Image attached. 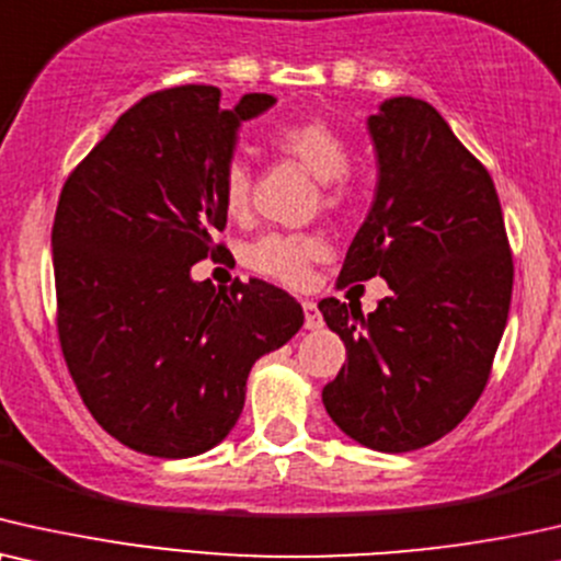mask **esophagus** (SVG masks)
<instances>
[{
  "mask_svg": "<svg viewBox=\"0 0 561 561\" xmlns=\"http://www.w3.org/2000/svg\"><path fill=\"white\" fill-rule=\"evenodd\" d=\"M302 310H305V328H308V331H318V328H323V316H320L316 302L305 300Z\"/></svg>",
  "mask_w": 561,
  "mask_h": 561,
  "instance_id": "1",
  "label": "esophagus"
}]
</instances>
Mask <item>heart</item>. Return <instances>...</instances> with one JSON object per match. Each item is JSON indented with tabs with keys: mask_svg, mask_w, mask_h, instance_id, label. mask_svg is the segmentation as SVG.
Returning a JSON list of instances; mask_svg holds the SVG:
<instances>
[{
	"mask_svg": "<svg viewBox=\"0 0 561 561\" xmlns=\"http://www.w3.org/2000/svg\"><path fill=\"white\" fill-rule=\"evenodd\" d=\"M272 151L287 156L318 179L320 203L343 207L348 203L354 182L348 169V144L331 123L318 115H305L274 125L266 133ZM222 207L230 218L241 220L251 207V171L243 161H230L220 182ZM323 241L316 233H264L245 249V264L268 279L300 285L316 259L323 256Z\"/></svg>",
	"mask_w": 561,
	"mask_h": 561,
	"instance_id": "1",
	"label": "heart"
}]
</instances>
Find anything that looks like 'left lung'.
Returning a JSON list of instances; mask_svg holds the SVG:
<instances>
[{"instance_id": "8db88e82", "label": "left lung", "mask_w": 561, "mask_h": 561, "mask_svg": "<svg viewBox=\"0 0 561 561\" xmlns=\"http://www.w3.org/2000/svg\"><path fill=\"white\" fill-rule=\"evenodd\" d=\"M379 182L335 285L382 276L364 316L318 302L346 343L323 387L333 423L369 449H423L465 421L488 385L513 295V253L492 176L428 102L394 96L369 117Z\"/></svg>"}]
</instances>
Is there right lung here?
<instances>
[{"mask_svg": "<svg viewBox=\"0 0 561 561\" xmlns=\"http://www.w3.org/2000/svg\"><path fill=\"white\" fill-rule=\"evenodd\" d=\"M220 89L146 94L66 179L50 245L66 367L94 421L133 451L197 457L233 428L259 356L302 328V308L261 279L215 289L190 268L226 243L222 171L243 119L272 107Z\"/></svg>", "mask_w": 561, "mask_h": 561, "instance_id": "right-lung-1", "label": "right lung"}]
</instances>
